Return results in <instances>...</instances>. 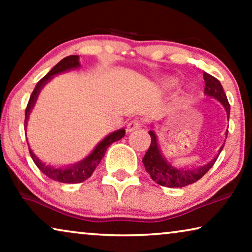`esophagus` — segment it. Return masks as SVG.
<instances>
[{"label": "esophagus", "mask_w": 252, "mask_h": 252, "mask_svg": "<svg viewBox=\"0 0 252 252\" xmlns=\"http://www.w3.org/2000/svg\"><path fill=\"white\" fill-rule=\"evenodd\" d=\"M140 127H142V122H140V120H132V122L128 123L126 129H127V132L130 133V132H133V130L140 128Z\"/></svg>", "instance_id": "34e87169"}]
</instances>
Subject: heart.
Here are the masks:
<instances>
[{
  "instance_id": "b5f03b06",
  "label": "heart",
  "mask_w": 252,
  "mask_h": 252,
  "mask_svg": "<svg viewBox=\"0 0 252 252\" xmlns=\"http://www.w3.org/2000/svg\"><path fill=\"white\" fill-rule=\"evenodd\" d=\"M177 85H178L177 79H167V80H165L164 82V87L166 88H173Z\"/></svg>"
}]
</instances>
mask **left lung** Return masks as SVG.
Wrapping results in <instances>:
<instances>
[{
  "label": "left lung",
  "mask_w": 252,
  "mask_h": 252,
  "mask_svg": "<svg viewBox=\"0 0 252 252\" xmlns=\"http://www.w3.org/2000/svg\"><path fill=\"white\" fill-rule=\"evenodd\" d=\"M203 75H204L205 80V95L209 96V97L216 98L217 101L221 103L227 112V118H229L230 105L220 81L217 78L212 77L211 74L205 73V72L203 73ZM227 133H228V129H227L226 135ZM149 134L151 136V143L149 149H148L142 159L144 168H146V171L150 174L151 179L155 182H157L160 186H164V187L170 188H182L198 181L215 165L217 158H218V155L222 150L223 146H225V143H222L221 148L219 149V154L210 163L197 167L184 166V165L179 163H173V161L168 160L161 154L155 133L153 130H150Z\"/></svg>",
  "instance_id": "1"
}]
</instances>
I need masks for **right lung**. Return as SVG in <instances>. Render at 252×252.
Returning a JSON list of instances; mask_svg holds the SVG:
<instances>
[{"label": "right lung", "mask_w": 252, "mask_h": 252, "mask_svg": "<svg viewBox=\"0 0 252 252\" xmlns=\"http://www.w3.org/2000/svg\"><path fill=\"white\" fill-rule=\"evenodd\" d=\"M79 56L78 55H71V56H67L62 60L60 63L55 65V66L51 68V70L48 72L47 75L41 79V80L37 82L35 88L31 95L30 101L27 103L26 110H25V127L27 124V119H29V115L31 110L33 109L34 103L36 101L37 95L41 91V88L43 87L44 85L47 84L48 81L53 78V75L61 73V72L71 70V68H75L79 66ZM125 129H119L117 132H113L105 137L104 140H102L101 142L97 144V147L95 148L94 151L89 155L88 157H86L84 160H81L80 163L73 165V166L66 167V168H55L51 167L49 165L43 164L42 161L39 160L35 155L32 153L31 148L29 146L30 155L32 157V159L39 170L42 172L43 174H46L48 178L51 179L54 181L63 182V184H80V182H84L87 180L88 178L92 177V174L94 173L95 168L99 164V161L102 160V158L104 157L105 151L108 149L110 144H112L116 141H119L122 137L125 136Z\"/></svg>", "instance_id": "1"}]
</instances>
